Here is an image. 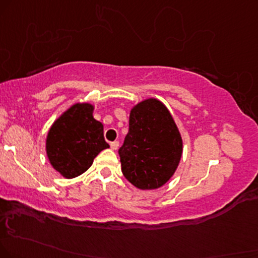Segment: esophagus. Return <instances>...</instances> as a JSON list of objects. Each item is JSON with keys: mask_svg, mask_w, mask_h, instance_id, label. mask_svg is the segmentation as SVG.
<instances>
[{"mask_svg": "<svg viewBox=\"0 0 258 258\" xmlns=\"http://www.w3.org/2000/svg\"><path fill=\"white\" fill-rule=\"evenodd\" d=\"M110 146H111V148L113 149V151H116L117 148H118V146H119V144L117 141H113V142H111L110 144Z\"/></svg>", "mask_w": 258, "mask_h": 258, "instance_id": "34e87169", "label": "esophagus"}]
</instances>
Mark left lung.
Returning <instances> with one entry per match:
<instances>
[{
  "label": "left lung",
  "mask_w": 258,
  "mask_h": 258,
  "mask_svg": "<svg viewBox=\"0 0 258 258\" xmlns=\"http://www.w3.org/2000/svg\"><path fill=\"white\" fill-rule=\"evenodd\" d=\"M118 153L124 177L139 189H158L170 180L182 158L183 140L160 100L149 98L133 107Z\"/></svg>",
  "instance_id": "left-lung-1"
}]
</instances>
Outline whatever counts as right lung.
Masks as SVG:
<instances>
[{
    "instance_id": "obj_1",
    "label": "right lung",
    "mask_w": 258,
    "mask_h": 258,
    "mask_svg": "<svg viewBox=\"0 0 258 258\" xmlns=\"http://www.w3.org/2000/svg\"><path fill=\"white\" fill-rule=\"evenodd\" d=\"M90 103L72 105L57 118L46 136V155L50 164L64 178L80 176L93 164L103 149L109 148L104 126L93 117Z\"/></svg>"
}]
</instances>
